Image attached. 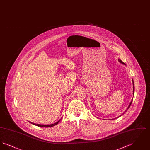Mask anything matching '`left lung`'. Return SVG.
Wrapping results in <instances>:
<instances>
[{
	"label": "left lung",
	"mask_w": 150,
	"mask_h": 150,
	"mask_svg": "<svg viewBox=\"0 0 150 150\" xmlns=\"http://www.w3.org/2000/svg\"><path fill=\"white\" fill-rule=\"evenodd\" d=\"M118 61H119V62H120L121 64H125V63H124V62H123L121 61V59H118ZM132 82H133V95H134V81H133V79H132ZM132 101H133V99H132V100H131V102H130V104H129V105L128 107V108H127V110L125 111V112H124V113H123V114H122V115L124 114L125 112H127V111H128V110L129 108L130 107V105H131V104H132ZM122 115H120V116H118V117H116V118H118V117H120Z\"/></svg>",
	"instance_id": "obj_1"
}]
</instances>
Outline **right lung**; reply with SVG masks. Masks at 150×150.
I'll return each instance as SVG.
<instances>
[{"label": "right lung", "instance_id": "add662e5", "mask_svg": "<svg viewBox=\"0 0 150 150\" xmlns=\"http://www.w3.org/2000/svg\"><path fill=\"white\" fill-rule=\"evenodd\" d=\"M61 120V119L59 120H58V121L56 122V123H54V124H49V125H42V124H35V123H33V122H30V121H29L30 123H31V124H34V125H36V126H38V127H43V128H48V127H53V126H54V125H57V124L59 122V121Z\"/></svg>", "mask_w": 150, "mask_h": 150}]
</instances>
